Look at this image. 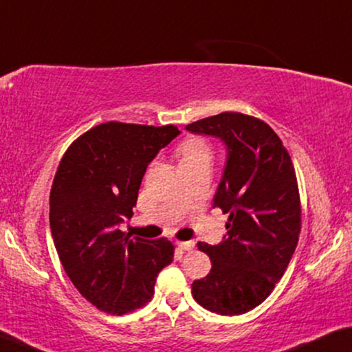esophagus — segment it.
I'll use <instances>...</instances> for the list:
<instances>
[{"instance_id": "34e87169", "label": "esophagus", "mask_w": 352, "mask_h": 352, "mask_svg": "<svg viewBox=\"0 0 352 352\" xmlns=\"http://www.w3.org/2000/svg\"><path fill=\"white\" fill-rule=\"evenodd\" d=\"M193 242L192 241H186V242H177V248H179L181 252H190L193 248Z\"/></svg>"}]
</instances>
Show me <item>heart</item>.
Instances as JSON below:
<instances>
[{
  "instance_id": "obj_1",
  "label": "heart",
  "mask_w": 352,
  "mask_h": 352,
  "mask_svg": "<svg viewBox=\"0 0 352 352\" xmlns=\"http://www.w3.org/2000/svg\"><path fill=\"white\" fill-rule=\"evenodd\" d=\"M177 155H179L181 164L184 162H195L210 159L209 146L199 138H187L177 148Z\"/></svg>"
}]
</instances>
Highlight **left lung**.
<instances>
[{"label": "left lung", "mask_w": 352, "mask_h": 352, "mask_svg": "<svg viewBox=\"0 0 352 352\" xmlns=\"http://www.w3.org/2000/svg\"><path fill=\"white\" fill-rule=\"evenodd\" d=\"M186 129L223 142L226 162L214 208L230 214L220 244L198 242L212 267L192 283V294L209 311L242 315L272 293L299 241L300 199L293 162L278 135L258 118L226 111Z\"/></svg>", "instance_id": "8db88e82"}]
</instances>
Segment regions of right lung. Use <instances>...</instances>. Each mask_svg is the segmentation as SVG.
<instances>
[{"label": "right lung", "mask_w": 352, "mask_h": 352, "mask_svg": "<svg viewBox=\"0 0 352 352\" xmlns=\"http://www.w3.org/2000/svg\"><path fill=\"white\" fill-rule=\"evenodd\" d=\"M181 132L175 126L105 122L69 146L50 192V228L70 282L102 311L124 315L154 294L175 247L120 230L146 168Z\"/></svg>", "instance_id": "right-lung-1"}]
</instances>
